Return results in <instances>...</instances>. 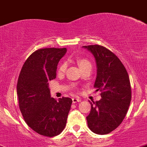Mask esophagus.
Returning <instances> with one entry per match:
<instances>
[{
	"label": "esophagus",
	"instance_id": "1",
	"mask_svg": "<svg viewBox=\"0 0 147 147\" xmlns=\"http://www.w3.org/2000/svg\"><path fill=\"white\" fill-rule=\"evenodd\" d=\"M80 101H81V99H80V98H78V97H73V98H72V102H73L74 104L77 102H80Z\"/></svg>",
	"mask_w": 147,
	"mask_h": 147
}]
</instances>
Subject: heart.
Here are the masks:
<instances>
[{
	"label": "heart",
	"instance_id": "heart-1",
	"mask_svg": "<svg viewBox=\"0 0 147 147\" xmlns=\"http://www.w3.org/2000/svg\"><path fill=\"white\" fill-rule=\"evenodd\" d=\"M77 61H78V65L80 66V67L83 69V70L84 69H86V68H87V67H92L90 61H89L88 59H83V58L78 59ZM67 62L64 61H61V62L59 64V67H58L59 73V74L64 73V72L66 71V69H67Z\"/></svg>",
	"mask_w": 147,
	"mask_h": 147
}]
</instances>
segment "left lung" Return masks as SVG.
Listing matches in <instances>:
<instances>
[{
  "instance_id": "obj_1",
  "label": "left lung",
  "mask_w": 147,
  "mask_h": 147,
  "mask_svg": "<svg viewBox=\"0 0 147 147\" xmlns=\"http://www.w3.org/2000/svg\"><path fill=\"white\" fill-rule=\"evenodd\" d=\"M92 53L97 66L94 83L101 98L90 103L91 109L86 117L92 132L108 134L116 129L127 114L131 101V87L125 67L111 51L99 45L83 46Z\"/></svg>"
}]
</instances>
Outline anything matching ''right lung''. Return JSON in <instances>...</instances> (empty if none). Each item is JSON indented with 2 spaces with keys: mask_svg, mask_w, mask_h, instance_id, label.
Listing matches in <instances>:
<instances>
[{
  "mask_svg": "<svg viewBox=\"0 0 147 147\" xmlns=\"http://www.w3.org/2000/svg\"><path fill=\"white\" fill-rule=\"evenodd\" d=\"M67 49L46 48L35 51L24 62L18 78L19 105L26 123L34 131L53 137L62 132L72 100L51 97L49 81L57 76V65Z\"/></svg>",
  "mask_w": 147,
  "mask_h": 147,
  "instance_id": "obj_1",
  "label": "right lung"
}]
</instances>
